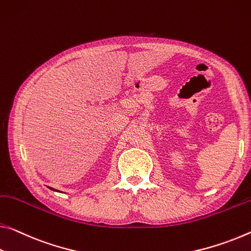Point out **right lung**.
I'll return each instance as SVG.
<instances>
[{"instance_id":"obj_1","label":"right lung","mask_w":251,"mask_h":251,"mask_svg":"<svg viewBox=\"0 0 251 251\" xmlns=\"http://www.w3.org/2000/svg\"><path fill=\"white\" fill-rule=\"evenodd\" d=\"M48 188H49L50 190H52V191H57V192H60V191H58V190H55V189H53V188H50V186H48Z\"/></svg>"}]
</instances>
